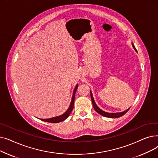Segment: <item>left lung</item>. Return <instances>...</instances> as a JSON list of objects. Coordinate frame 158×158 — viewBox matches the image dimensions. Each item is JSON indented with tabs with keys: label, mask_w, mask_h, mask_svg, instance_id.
<instances>
[{
	"label": "left lung",
	"mask_w": 158,
	"mask_h": 158,
	"mask_svg": "<svg viewBox=\"0 0 158 158\" xmlns=\"http://www.w3.org/2000/svg\"><path fill=\"white\" fill-rule=\"evenodd\" d=\"M132 47H133L134 49L137 52L134 44H132ZM90 95H91V99H92V104H93V106H94V110L98 114H101L102 116H104V117H107V118H119V117H122V116H123L124 114H126L128 111V110H129V108L127 110L124 111L123 112H120V113H107V112H105V111H102L101 109L99 108V107L97 106V104H96V103L94 101V97H93V95H92V91H90Z\"/></svg>",
	"instance_id": "left-lung-1"
}]
</instances>
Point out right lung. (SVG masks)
<instances>
[{"instance_id":"right-lung-1","label":"right lung","mask_w":158,"mask_h":158,"mask_svg":"<svg viewBox=\"0 0 158 158\" xmlns=\"http://www.w3.org/2000/svg\"><path fill=\"white\" fill-rule=\"evenodd\" d=\"M77 88H78V85H77L76 86V87H75V88L73 89V95H72V100H71L70 106L69 107V109L66 111L65 113H64L63 114H61L60 116H57V117H56L47 118V119H40V120H41L42 121H44V122H50V123H58V122L64 121V120L67 118L69 117V116L70 115V114L71 113L73 108V104H74V100H75V94H76V92Z\"/></svg>"}]
</instances>
